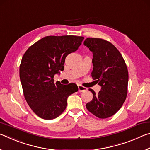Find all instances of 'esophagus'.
I'll return each mask as SVG.
<instances>
[{
    "label": "esophagus",
    "mask_w": 150,
    "mask_h": 150,
    "mask_svg": "<svg viewBox=\"0 0 150 150\" xmlns=\"http://www.w3.org/2000/svg\"><path fill=\"white\" fill-rule=\"evenodd\" d=\"M77 86H78V91H79V93L84 92V91L87 90V88L83 87V86H81V85H78Z\"/></svg>",
    "instance_id": "obj_1"
}]
</instances>
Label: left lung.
Masks as SVG:
<instances>
[{
  "mask_svg": "<svg viewBox=\"0 0 150 150\" xmlns=\"http://www.w3.org/2000/svg\"><path fill=\"white\" fill-rule=\"evenodd\" d=\"M83 44L93 53L91 76L100 91L87 103V110L99 118L110 117L120 110L127 96L128 72L126 63L115 45L100 38H87Z\"/></svg>",
  "mask_w": 150,
  "mask_h": 150,
  "instance_id": "left-lung-1",
  "label": "left lung"
}]
</instances>
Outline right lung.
<instances>
[{
    "label": "right lung",
    "instance_id": "1",
    "mask_svg": "<svg viewBox=\"0 0 150 150\" xmlns=\"http://www.w3.org/2000/svg\"><path fill=\"white\" fill-rule=\"evenodd\" d=\"M84 38L49 35L40 40L25 52L20 66V79L27 103L45 120L59 116L67 106V98L77 92L75 83H54V75L64 69L67 55L77 51Z\"/></svg>",
    "mask_w": 150,
    "mask_h": 150
}]
</instances>
